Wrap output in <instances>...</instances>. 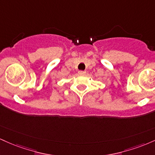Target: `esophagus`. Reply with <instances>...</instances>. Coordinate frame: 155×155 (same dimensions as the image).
I'll list each match as a JSON object with an SVG mask.
<instances>
[{
  "label": "esophagus",
  "instance_id": "34e87169",
  "mask_svg": "<svg viewBox=\"0 0 155 155\" xmlns=\"http://www.w3.org/2000/svg\"><path fill=\"white\" fill-rule=\"evenodd\" d=\"M85 74H86V72L84 71H79V75H84Z\"/></svg>",
  "mask_w": 155,
  "mask_h": 155
}]
</instances>
